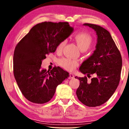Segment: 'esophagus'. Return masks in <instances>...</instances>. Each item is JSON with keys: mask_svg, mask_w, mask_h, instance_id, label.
I'll return each mask as SVG.
<instances>
[{"mask_svg": "<svg viewBox=\"0 0 129 129\" xmlns=\"http://www.w3.org/2000/svg\"><path fill=\"white\" fill-rule=\"evenodd\" d=\"M74 77H75V76L73 75V74L72 73H70L69 74V79H73V78H74Z\"/></svg>", "mask_w": 129, "mask_h": 129, "instance_id": "esophagus-1", "label": "esophagus"}]
</instances>
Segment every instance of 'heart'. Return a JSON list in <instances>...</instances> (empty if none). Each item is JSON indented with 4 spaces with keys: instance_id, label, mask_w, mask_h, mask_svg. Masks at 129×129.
Returning <instances> with one entry per match:
<instances>
[{
    "instance_id": "b5f03b06",
    "label": "heart",
    "mask_w": 129,
    "mask_h": 129,
    "mask_svg": "<svg viewBox=\"0 0 129 129\" xmlns=\"http://www.w3.org/2000/svg\"><path fill=\"white\" fill-rule=\"evenodd\" d=\"M74 39L77 43L80 49L82 51H86L91 46L93 43V38L90 34L84 32H79L76 33L74 35ZM67 40H62L58 44L56 49L58 52H61L63 48L66 44ZM58 64L61 67L68 70L69 71H72L76 69L78 65V62L76 60H72L69 58H61L58 60Z\"/></svg>"
}]
</instances>
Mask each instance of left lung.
Listing matches in <instances>:
<instances>
[{"label":"left lung","instance_id":"left-lung-1","mask_svg":"<svg viewBox=\"0 0 129 129\" xmlns=\"http://www.w3.org/2000/svg\"><path fill=\"white\" fill-rule=\"evenodd\" d=\"M97 35L95 50L82 63L80 71L88 77H95L88 81L87 77H77L80 86L76 90L78 100L89 107L100 106L108 101L118 86L122 65L121 54L110 34L100 25L85 23Z\"/></svg>","mask_w":129,"mask_h":129}]
</instances>
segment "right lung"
I'll return each instance as SVG.
<instances>
[{
  "label": "right lung",
  "instance_id": "right-lung-1",
  "mask_svg": "<svg viewBox=\"0 0 129 129\" xmlns=\"http://www.w3.org/2000/svg\"><path fill=\"white\" fill-rule=\"evenodd\" d=\"M73 31L68 22H43L34 26L19 41L14 53V75L26 99L42 104L50 101L56 89L69 73L59 67L41 69L46 55L55 52L58 44Z\"/></svg>",
  "mask_w": 129,
  "mask_h": 129
}]
</instances>
